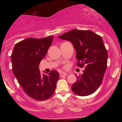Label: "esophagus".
I'll return each instance as SVG.
<instances>
[{"label":"esophagus","mask_w":122,"mask_h":122,"mask_svg":"<svg viewBox=\"0 0 122 122\" xmlns=\"http://www.w3.org/2000/svg\"><path fill=\"white\" fill-rule=\"evenodd\" d=\"M67 75H68V74L66 73H64V72L61 73L60 74V77H62V76H67Z\"/></svg>","instance_id":"1"}]
</instances>
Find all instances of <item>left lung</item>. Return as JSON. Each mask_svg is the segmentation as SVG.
<instances>
[{"mask_svg": "<svg viewBox=\"0 0 122 122\" xmlns=\"http://www.w3.org/2000/svg\"><path fill=\"white\" fill-rule=\"evenodd\" d=\"M71 42L80 68L85 65L83 73L71 86L72 91L81 96L93 93L101 85L107 69L108 53L103 39L91 30L74 29L58 36Z\"/></svg>", "mask_w": 122, "mask_h": 122, "instance_id": "left-lung-1", "label": "left lung"}]
</instances>
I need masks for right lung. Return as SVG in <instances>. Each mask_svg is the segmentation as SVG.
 <instances>
[{"label":"right lung","instance_id":"1","mask_svg":"<svg viewBox=\"0 0 122 122\" xmlns=\"http://www.w3.org/2000/svg\"><path fill=\"white\" fill-rule=\"evenodd\" d=\"M53 36L43 38H30L16 43L11 54L12 72L27 95L42 101L51 97L59 79L57 71L42 75L39 64L47 54Z\"/></svg>","mask_w":122,"mask_h":122}]
</instances>
